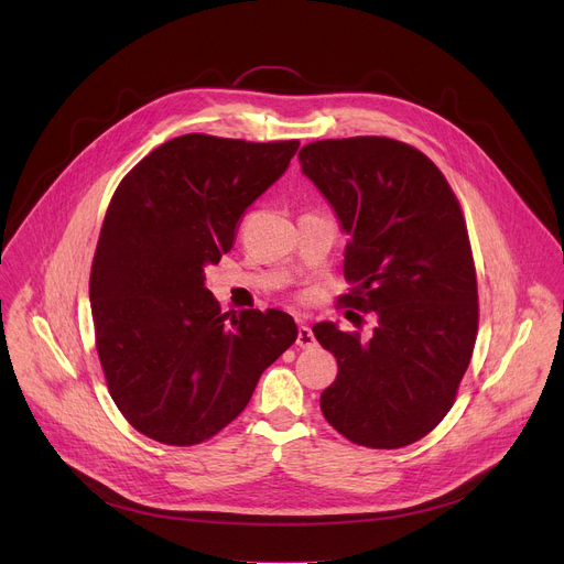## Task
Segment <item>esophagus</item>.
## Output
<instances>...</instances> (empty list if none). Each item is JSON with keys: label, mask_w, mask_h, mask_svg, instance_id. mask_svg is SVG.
Instances as JSON below:
<instances>
[{"label": "esophagus", "mask_w": 564, "mask_h": 564, "mask_svg": "<svg viewBox=\"0 0 564 564\" xmlns=\"http://www.w3.org/2000/svg\"><path fill=\"white\" fill-rule=\"evenodd\" d=\"M296 346L299 348H312L314 346V335L307 326H299V335H296Z\"/></svg>", "instance_id": "1"}]
</instances>
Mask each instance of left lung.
<instances>
[{"instance_id": "8db88e82", "label": "left lung", "mask_w": 564, "mask_h": 564, "mask_svg": "<svg viewBox=\"0 0 564 564\" xmlns=\"http://www.w3.org/2000/svg\"><path fill=\"white\" fill-rule=\"evenodd\" d=\"M299 160L350 236V292L339 303L377 314L368 339L333 321L312 326L339 366L321 411L359 446H409L451 411L477 337V281L459 203L429 155L392 138L318 140Z\"/></svg>"}]
</instances>
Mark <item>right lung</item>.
I'll use <instances>...</instances> for the list:
<instances>
[{
	"instance_id": "obj_1",
	"label": "right lung",
	"mask_w": 564,
	"mask_h": 564,
	"mask_svg": "<svg viewBox=\"0 0 564 564\" xmlns=\"http://www.w3.org/2000/svg\"><path fill=\"white\" fill-rule=\"evenodd\" d=\"M296 149L299 140L187 133L153 149L118 185L89 296L109 392L142 435L172 446L214 437L296 341L290 314H223L205 288V268L231 250L240 216Z\"/></svg>"
}]
</instances>
